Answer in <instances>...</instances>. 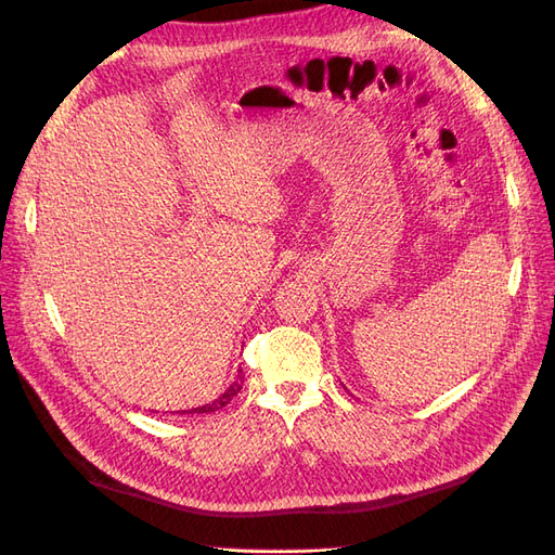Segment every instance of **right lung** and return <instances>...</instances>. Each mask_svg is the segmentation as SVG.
<instances>
[{
	"instance_id": "add662e5",
	"label": "right lung",
	"mask_w": 555,
	"mask_h": 555,
	"mask_svg": "<svg viewBox=\"0 0 555 555\" xmlns=\"http://www.w3.org/2000/svg\"><path fill=\"white\" fill-rule=\"evenodd\" d=\"M241 389H243V371H238V377L233 379V384L229 386V389H227L220 398L208 402V405H201V408H194V410H184V412H188V414H210V412L222 410V408L227 405V402H229L233 396H236ZM184 412H182V414H184Z\"/></svg>"
}]
</instances>
